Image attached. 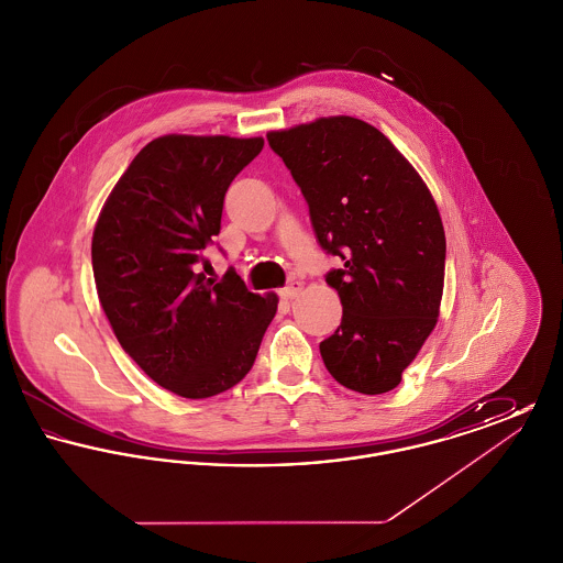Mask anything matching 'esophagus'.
Returning a JSON list of instances; mask_svg holds the SVG:
<instances>
[{"mask_svg":"<svg viewBox=\"0 0 563 563\" xmlns=\"http://www.w3.org/2000/svg\"><path fill=\"white\" fill-rule=\"evenodd\" d=\"M301 289H303V283L291 280L285 289H280V297H283V299H294V297L301 294Z\"/></svg>","mask_w":563,"mask_h":563,"instance_id":"34e87169","label":"esophagus"}]
</instances>
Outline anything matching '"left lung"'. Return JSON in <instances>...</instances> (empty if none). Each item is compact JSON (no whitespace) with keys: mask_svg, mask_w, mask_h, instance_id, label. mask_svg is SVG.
<instances>
[{"mask_svg":"<svg viewBox=\"0 0 563 563\" xmlns=\"http://www.w3.org/2000/svg\"><path fill=\"white\" fill-rule=\"evenodd\" d=\"M301 189L344 314L321 342L327 372L363 395L399 386L439 319L445 232L427 184L375 126L331 115L268 133Z\"/></svg>","mask_w":563,"mask_h":563,"instance_id":"1","label":"left lung"}]
</instances>
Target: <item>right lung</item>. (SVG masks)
Masks as SVG:
<instances>
[{"mask_svg": "<svg viewBox=\"0 0 563 563\" xmlns=\"http://www.w3.org/2000/svg\"><path fill=\"white\" fill-rule=\"evenodd\" d=\"M262 147V136H158L134 156L95 225V285L120 346L186 399L236 386L276 314L278 297L251 294L234 269L219 283L201 272L225 191Z\"/></svg>", "mask_w": 563, "mask_h": 563, "instance_id": "right-lung-1", "label": "right lung"}]
</instances>
